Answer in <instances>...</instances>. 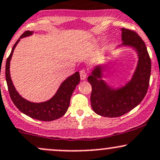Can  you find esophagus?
I'll return each mask as SVG.
<instances>
[{
    "label": "esophagus",
    "mask_w": 160,
    "mask_h": 160,
    "mask_svg": "<svg viewBox=\"0 0 160 160\" xmlns=\"http://www.w3.org/2000/svg\"><path fill=\"white\" fill-rule=\"evenodd\" d=\"M80 79H81L82 80H84L86 78H87V71H85V70H81V71H80Z\"/></svg>",
    "instance_id": "34e87169"
}]
</instances>
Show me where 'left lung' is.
Returning a JSON list of instances; mask_svg holds the SVG:
<instances>
[{
    "instance_id": "left-lung-1",
    "label": "left lung",
    "mask_w": 160,
    "mask_h": 160,
    "mask_svg": "<svg viewBox=\"0 0 160 160\" xmlns=\"http://www.w3.org/2000/svg\"><path fill=\"white\" fill-rule=\"evenodd\" d=\"M122 46H131L138 52V63L131 81L121 88L109 87L102 79V66L94 68L88 77L92 85L90 96L92 110L101 116L116 118L132 110L141 102L149 87L151 61L144 42L136 32L122 28Z\"/></svg>"
}]
</instances>
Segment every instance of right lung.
<instances>
[{
  "instance_id": "add662e5",
  "label": "right lung",
  "mask_w": 160,
  "mask_h": 160,
  "mask_svg": "<svg viewBox=\"0 0 160 160\" xmlns=\"http://www.w3.org/2000/svg\"><path fill=\"white\" fill-rule=\"evenodd\" d=\"M33 33L32 31H26L20 38L14 44L10 55L7 59L6 69H5V76H6L7 84H8V91L12 101L17 106V108L28 116L37 120L44 122H51L56 120L62 117L68 111L70 106V100L73 90L76 88L77 85L80 83V77L79 72H76L73 75L66 79L60 87L58 89L57 92L51 99L43 102L36 103L27 101L22 97L16 90L10 74V63L13 55L15 47L20 42V38L30 36Z\"/></svg>"
}]
</instances>
